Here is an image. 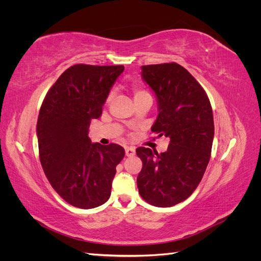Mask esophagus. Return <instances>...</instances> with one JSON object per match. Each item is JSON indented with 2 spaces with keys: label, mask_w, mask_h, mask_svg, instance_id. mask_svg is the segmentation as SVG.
I'll return each mask as SVG.
<instances>
[{
  "label": "esophagus",
  "mask_w": 261,
  "mask_h": 261,
  "mask_svg": "<svg viewBox=\"0 0 261 261\" xmlns=\"http://www.w3.org/2000/svg\"><path fill=\"white\" fill-rule=\"evenodd\" d=\"M125 153L127 156H133L135 155V148L134 147H127L125 149Z\"/></svg>",
  "instance_id": "obj_1"
}]
</instances>
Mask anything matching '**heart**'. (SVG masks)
<instances>
[{"mask_svg":"<svg viewBox=\"0 0 261 261\" xmlns=\"http://www.w3.org/2000/svg\"><path fill=\"white\" fill-rule=\"evenodd\" d=\"M133 93H134V97H135V99H138L140 97H144L146 96V94H149L148 91H146L145 89L140 88V87H133Z\"/></svg>","mask_w":261,"mask_h":261,"instance_id":"b5f03b06","label":"heart"}]
</instances>
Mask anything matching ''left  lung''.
Listing matches in <instances>:
<instances>
[{
    "mask_svg": "<svg viewBox=\"0 0 261 261\" xmlns=\"http://www.w3.org/2000/svg\"><path fill=\"white\" fill-rule=\"evenodd\" d=\"M141 76L155 92L159 115L152 133L170 137L165 152L138 147L143 161L139 194L155 207H172L191 196L210 160L215 125L210 100L201 85L177 63L144 65Z\"/></svg>",
    "mask_w": 261,
    "mask_h": 261,
    "instance_id": "1",
    "label": "left lung"
}]
</instances>
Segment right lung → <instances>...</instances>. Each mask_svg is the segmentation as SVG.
<instances>
[{
	"mask_svg": "<svg viewBox=\"0 0 261 261\" xmlns=\"http://www.w3.org/2000/svg\"><path fill=\"white\" fill-rule=\"evenodd\" d=\"M123 65L75 64L46 92L39 112V158L49 183L74 207L91 209L111 196L116 165L125 150L117 144H91V120L102 107Z\"/></svg>",
	"mask_w": 261,
	"mask_h": 261,
	"instance_id": "add662e5",
	"label": "right lung"
}]
</instances>
